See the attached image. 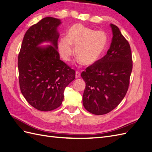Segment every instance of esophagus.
I'll return each mask as SVG.
<instances>
[{
    "mask_svg": "<svg viewBox=\"0 0 152 152\" xmlns=\"http://www.w3.org/2000/svg\"><path fill=\"white\" fill-rule=\"evenodd\" d=\"M80 77V73L79 72L77 71L75 72V78L76 79H78V78H79Z\"/></svg>",
    "mask_w": 152,
    "mask_h": 152,
    "instance_id": "esophagus-1",
    "label": "esophagus"
}]
</instances>
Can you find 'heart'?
Segmentation results:
<instances>
[{"mask_svg": "<svg viewBox=\"0 0 152 152\" xmlns=\"http://www.w3.org/2000/svg\"><path fill=\"white\" fill-rule=\"evenodd\" d=\"M109 43L106 32L95 31L82 24H75L69 28L67 37H62L59 42V51L65 61H69L74 54L83 64L91 66L104 55Z\"/></svg>", "mask_w": 152, "mask_h": 152, "instance_id": "obj_1", "label": "heart"}]
</instances>
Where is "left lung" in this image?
Returning <instances> with one entry per match:
<instances>
[{"label":"left lung","instance_id":"obj_1","mask_svg":"<svg viewBox=\"0 0 152 152\" xmlns=\"http://www.w3.org/2000/svg\"><path fill=\"white\" fill-rule=\"evenodd\" d=\"M110 26L113 38L107 54L81 73L86 83L83 105L95 115L110 112L124 99L132 70L129 42L117 26Z\"/></svg>","mask_w":152,"mask_h":152}]
</instances>
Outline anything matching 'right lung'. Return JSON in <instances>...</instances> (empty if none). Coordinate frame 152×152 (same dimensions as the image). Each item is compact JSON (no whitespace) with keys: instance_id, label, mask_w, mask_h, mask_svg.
Returning a JSON list of instances; mask_svg holds the SVG:
<instances>
[{"instance_id":"1","label":"right lung","mask_w":152,"mask_h":152,"mask_svg":"<svg viewBox=\"0 0 152 152\" xmlns=\"http://www.w3.org/2000/svg\"><path fill=\"white\" fill-rule=\"evenodd\" d=\"M60 19L45 17L26 32L18 58L20 88L28 103L42 111L59 107L75 70L60 60L57 31ZM43 42L50 45L41 46Z\"/></svg>"}]
</instances>
